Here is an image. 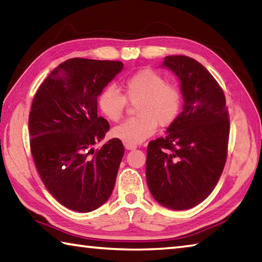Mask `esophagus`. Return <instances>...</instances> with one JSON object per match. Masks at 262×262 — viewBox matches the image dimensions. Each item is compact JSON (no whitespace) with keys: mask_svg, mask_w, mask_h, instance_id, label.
<instances>
[{"mask_svg":"<svg viewBox=\"0 0 262 262\" xmlns=\"http://www.w3.org/2000/svg\"><path fill=\"white\" fill-rule=\"evenodd\" d=\"M125 148L127 150H133V149H136V145H132V144H125Z\"/></svg>","mask_w":262,"mask_h":262,"instance_id":"esophagus-1","label":"esophagus"}]
</instances>
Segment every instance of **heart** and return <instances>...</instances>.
Wrapping results in <instances>:
<instances>
[{
	"label": "heart",
	"mask_w": 262,
	"mask_h": 262,
	"mask_svg": "<svg viewBox=\"0 0 262 262\" xmlns=\"http://www.w3.org/2000/svg\"><path fill=\"white\" fill-rule=\"evenodd\" d=\"M127 99H139V117L128 119L112 129V136L125 144H140L155 134L157 125H171L181 108L180 91L168 84L165 77L151 69L140 70L122 82ZM124 96L117 88L108 85L98 95L97 104L100 112L111 121L121 118L126 106Z\"/></svg>",
	"instance_id": "1"
}]
</instances>
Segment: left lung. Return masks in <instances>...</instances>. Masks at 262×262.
<instances>
[{
    "label": "left lung",
    "instance_id": "left-lung-1",
    "mask_svg": "<svg viewBox=\"0 0 262 262\" xmlns=\"http://www.w3.org/2000/svg\"><path fill=\"white\" fill-rule=\"evenodd\" d=\"M161 67L178 77L184 105L166 135L149 143L145 177L159 205L185 210L215 188L227 161L230 122L223 90L201 63L171 55Z\"/></svg>",
    "mask_w": 262,
    "mask_h": 262
}]
</instances>
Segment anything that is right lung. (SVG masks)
<instances>
[{"label": "right lung", "mask_w": 262, "mask_h": 262, "mask_svg": "<svg viewBox=\"0 0 262 262\" xmlns=\"http://www.w3.org/2000/svg\"><path fill=\"white\" fill-rule=\"evenodd\" d=\"M122 69L120 61L75 57L53 70L34 96L31 152L45 187L68 209L92 211L113 192L125 149L112 139L95 151L110 129L97 114V98Z\"/></svg>", "instance_id": "obj_1"}]
</instances>
